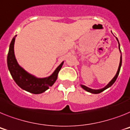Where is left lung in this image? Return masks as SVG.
I'll return each instance as SVG.
<instances>
[{"label": "left lung", "instance_id": "1", "mask_svg": "<svg viewBox=\"0 0 130 130\" xmlns=\"http://www.w3.org/2000/svg\"><path fill=\"white\" fill-rule=\"evenodd\" d=\"M116 40H118H118L117 39V38H116ZM118 47L119 49H120V43H119V41H118ZM120 52L121 53V51H120ZM121 66H122V53H121V57H120V65H119V67H118V71L117 73H116V75L114 76V77L113 78H112V80H111V81L105 87H104V88H102V89H98V90H95V89H90V88H89V87H86V86L85 85H81V87L83 88V89H84V90H85L86 91H87V92H90V93H92V94H99V93H100L101 92H102V91H104V90H106V89H108V88H109L110 87H111V86L113 85V84L114 83V82L116 81V80L117 79V77L119 75V73H120V67Z\"/></svg>", "mask_w": 130, "mask_h": 130}]
</instances>
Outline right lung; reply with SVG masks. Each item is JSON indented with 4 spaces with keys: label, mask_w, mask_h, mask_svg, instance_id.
<instances>
[{
    "label": "right lung",
    "mask_w": 130,
    "mask_h": 130,
    "mask_svg": "<svg viewBox=\"0 0 130 130\" xmlns=\"http://www.w3.org/2000/svg\"><path fill=\"white\" fill-rule=\"evenodd\" d=\"M15 36L10 44L9 51L7 56L8 67L13 79L16 83L23 90L33 94H41L53 85L57 78L59 72L61 69L63 61L62 62L53 72L52 75L45 78H37L28 72L18 65L15 57L14 52Z\"/></svg>",
    "instance_id": "1"
}]
</instances>
